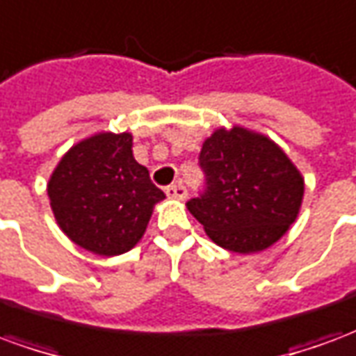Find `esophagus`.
<instances>
[{"label": "esophagus", "mask_w": 356, "mask_h": 356, "mask_svg": "<svg viewBox=\"0 0 356 356\" xmlns=\"http://www.w3.org/2000/svg\"><path fill=\"white\" fill-rule=\"evenodd\" d=\"M165 194L170 196L171 200H185L186 188L181 183H175V185H170L165 188Z\"/></svg>", "instance_id": "34e87169"}]
</instances>
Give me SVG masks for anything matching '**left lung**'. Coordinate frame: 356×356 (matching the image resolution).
<instances>
[{
  "label": "left lung",
  "instance_id": "obj_1",
  "mask_svg": "<svg viewBox=\"0 0 356 356\" xmlns=\"http://www.w3.org/2000/svg\"><path fill=\"white\" fill-rule=\"evenodd\" d=\"M206 193L186 202L217 246L236 254L270 248L298 219L305 179L275 140L240 125L204 140Z\"/></svg>",
  "mask_w": 356,
  "mask_h": 356
}]
</instances>
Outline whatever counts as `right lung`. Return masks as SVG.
<instances>
[{
	"instance_id": "obj_1",
	"label": "right lung",
	"mask_w": 356,
	"mask_h": 356,
	"mask_svg": "<svg viewBox=\"0 0 356 356\" xmlns=\"http://www.w3.org/2000/svg\"><path fill=\"white\" fill-rule=\"evenodd\" d=\"M131 133H95L66 152L47 183L53 216L74 244L112 257L137 246L165 194L133 158Z\"/></svg>"
}]
</instances>
